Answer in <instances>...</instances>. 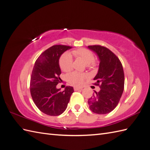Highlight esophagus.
Instances as JSON below:
<instances>
[{"label":"esophagus","mask_w":150,"mask_h":150,"mask_svg":"<svg viewBox=\"0 0 150 150\" xmlns=\"http://www.w3.org/2000/svg\"><path fill=\"white\" fill-rule=\"evenodd\" d=\"M75 90H82V87L81 86H75L74 87Z\"/></svg>","instance_id":"obj_1"}]
</instances>
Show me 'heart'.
<instances>
[{"mask_svg":"<svg viewBox=\"0 0 150 150\" xmlns=\"http://www.w3.org/2000/svg\"><path fill=\"white\" fill-rule=\"evenodd\" d=\"M71 53L75 58L83 60L86 64L87 68H91L95 66V57L91 51L85 48H79L72 51ZM59 65L63 71H69L73 68V59L71 56L68 53L63 54L60 58ZM86 76L84 73L74 71L69 73L67 78L70 83L77 85L81 84Z\"/></svg>","mask_w":150,"mask_h":150,"instance_id":"obj_1","label":"heart"}]
</instances>
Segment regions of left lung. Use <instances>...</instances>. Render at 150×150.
<instances>
[{
	"mask_svg": "<svg viewBox=\"0 0 150 150\" xmlns=\"http://www.w3.org/2000/svg\"><path fill=\"white\" fill-rule=\"evenodd\" d=\"M88 49L97 54L99 60L95 85L100 90L88 99L90 109L97 114H106L117 106L124 86V73L119 58L109 49L99 45L89 46ZM100 85H99V84Z\"/></svg>",
	"mask_w": 150,
	"mask_h": 150,
	"instance_id": "obj_1",
	"label": "left lung"
}]
</instances>
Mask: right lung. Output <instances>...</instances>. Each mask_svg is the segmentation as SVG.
Returning a JSON list of instances; mask_svg holds the SVG:
<instances>
[{
	"instance_id": "add662e5",
	"label": "right lung",
	"mask_w": 150,
	"mask_h": 150,
	"mask_svg": "<svg viewBox=\"0 0 150 150\" xmlns=\"http://www.w3.org/2000/svg\"><path fill=\"white\" fill-rule=\"evenodd\" d=\"M71 47L53 46L41 54L35 63L30 81L31 95L37 107L48 115L62 114L74 91L71 86H67L62 91L57 88V85L61 81L59 59Z\"/></svg>"
}]
</instances>
